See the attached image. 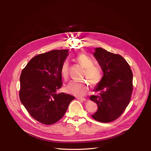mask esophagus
<instances>
[{"mask_svg":"<svg viewBox=\"0 0 151 151\" xmlns=\"http://www.w3.org/2000/svg\"><path fill=\"white\" fill-rule=\"evenodd\" d=\"M77 99H78L79 100H81V101H86V99L85 98H80V97H78Z\"/></svg>","mask_w":151,"mask_h":151,"instance_id":"1","label":"esophagus"}]
</instances>
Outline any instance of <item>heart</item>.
Here are the masks:
<instances>
[{
    "instance_id": "1",
    "label": "heart",
    "mask_w": 151,
    "mask_h": 151,
    "mask_svg": "<svg viewBox=\"0 0 151 151\" xmlns=\"http://www.w3.org/2000/svg\"><path fill=\"white\" fill-rule=\"evenodd\" d=\"M76 61L85 68L83 78L88 80L93 86L98 85L102 80L104 73L101 68L94 65L93 60L86 53H81L76 55ZM60 75L64 80H67L69 75V63L67 60L62 63L60 67ZM89 89V83L87 80L71 81L66 86V91L76 97H83Z\"/></svg>"
}]
</instances>
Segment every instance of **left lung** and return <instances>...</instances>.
Here are the masks:
<instances>
[{
    "mask_svg": "<svg viewBox=\"0 0 151 151\" xmlns=\"http://www.w3.org/2000/svg\"><path fill=\"white\" fill-rule=\"evenodd\" d=\"M93 55L104 76L94 90L97 95L89 98L99 108L92 117L99 122L108 123L119 117L129 105L133 88V73L127 62L119 54L96 47Z\"/></svg>",
    "mask_w": 151,
    "mask_h": 151,
    "instance_id": "1",
    "label": "left lung"
}]
</instances>
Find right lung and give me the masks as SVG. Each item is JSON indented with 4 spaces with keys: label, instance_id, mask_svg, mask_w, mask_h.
Returning <instances> with one entry per match:
<instances>
[{
    "label": "right lung",
    "instance_id": "obj_1",
    "mask_svg": "<svg viewBox=\"0 0 151 151\" xmlns=\"http://www.w3.org/2000/svg\"><path fill=\"white\" fill-rule=\"evenodd\" d=\"M68 50H52L34 56L20 76L19 99L29 114L45 125L59 121L75 97L57 93L62 86L60 67Z\"/></svg>",
    "mask_w": 151,
    "mask_h": 151
}]
</instances>
